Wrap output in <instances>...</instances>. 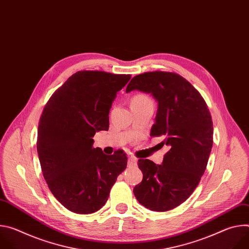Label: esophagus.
Returning <instances> with one entry per match:
<instances>
[{
	"label": "esophagus",
	"instance_id": "1",
	"mask_svg": "<svg viewBox=\"0 0 249 249\" xmlns=\"http://www.w3.org/2000/svg\"><path fill=\"white\" fill-rule=\"evenodd\" d=\"M136 162H137V160H136L134 157H129V159H128V163H129L130 165H135Z\"/></svg>",
	"mask_w": 249,
	"mask_h": 249
}]
</instances>
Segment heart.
<instances>
[{
  "mask_svg": "<svg viewBox=\"0 0 249 249\" xmlns=\"http://www.w3.org/2000/svg\"><path fill=\"white\" fill-rule=\"evenodd\" d=\"M150 103H152V100L146 94H137L131 100V105H146Z\"/></svg>",
  "mask_w": 249,
  "mask_h": 249,
  "instance_id": "heart-1",
  "label": "heart"
}]
</instances>
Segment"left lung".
Instances as JSON below:
<instances>
[{"label": "left lung", "mask_w": 249, "mask_h": 249, "mask_svg": "<svg viewBox=\"0 0 249 249\" xmlns=\"http://www.w3.org/2000/svg\"><path fill=\"white\" fill-rule=\"evenodd\" d=\"M140 90L158 102L151 137L162 136L160 143L167 153L161 164L140 159L143 180L134 187L140 204L165 212L182 204L198 186L213 146V122L198 90L175 73L149 72L134 77L126 92Z\"/></svg>", "instance_id": "obj_1"}]
</instances>
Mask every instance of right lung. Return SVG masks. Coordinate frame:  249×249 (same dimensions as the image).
I'll return each mask as SVG.
<instances>
[{
    "instance_id": "1",
    "label": "right lung",
    "mask_w": 249,
    "mask_h": 249,
    "mask_svg": "<svg viewBox=\"0 0 249 249\" xmlns=\"http://www.w3.org/2000/svg\"><path fill=\"white\" fill-rule=\"evenodd\" d=\"M130 79L79 71L45 105L37 133L38 158L50 191L71 212L86 215L101 209L127 166L123 151L105 155L93 148L92 137L108 130L112 102Z\"/></svg>"
}]
</instances>
